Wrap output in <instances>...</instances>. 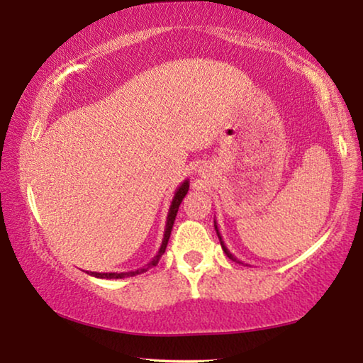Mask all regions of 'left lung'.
<instances>
[{
  "instance_id": "obj_1",
  "label": "left lung",
  "mask_w": 363,
  "mask_h": 363,
  "mask_svg": "<svg viewBox=\"0 0 363 363\" xmlns=\"http://www.w3.org/2000/svg\"><path fill=\"white\" fill-rule=\"evenodd\" d=\"M214 229H216V233H218V237H219V242H220V247H223V251L224 253L227 255V257H229V259H232V261H235V262H240V264H243L242 261H238L235 256H233L229 250H227V247L224 245V242H223V237H220V233H219V229H218V225H216V220H214Z\"/></svg>"
}]
</instances>
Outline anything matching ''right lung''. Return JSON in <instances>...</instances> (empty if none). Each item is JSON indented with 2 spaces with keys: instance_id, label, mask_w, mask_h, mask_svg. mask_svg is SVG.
I'll use <instances>...</instances> for the list:
<instances>
[{
  "instance_id": "1",
  "label": "right lung",
  "mask_w": 363,
  "mask_h": 363,
  "mask_svg": "<svg viewBox=\"0 0 363 363\" xmlns=\"http://www.w3.org/2000/svg\"><path fill=\"white\" fill-rule=\"evenodd\" d=\"M189 192V179L184 181L179 187L176 189L174 192V196H173V201H171L169 205V211H168V216H167V225H164V233H163V240H162V245H160V250L158 253L153 256V259L145 264L144 267L140 269H136V270H130V272H88L86 270V274L93 275V277H97V279H125V277H134V275H139L143 272H147L150 267L157 266L160 257H162V255L164 253V250H167V245H168V240H169V235H171V229H173V224H174V219H176V214H177V210H179V205L184 196H186V194Z\"/></svg>"
}]
</instances>
